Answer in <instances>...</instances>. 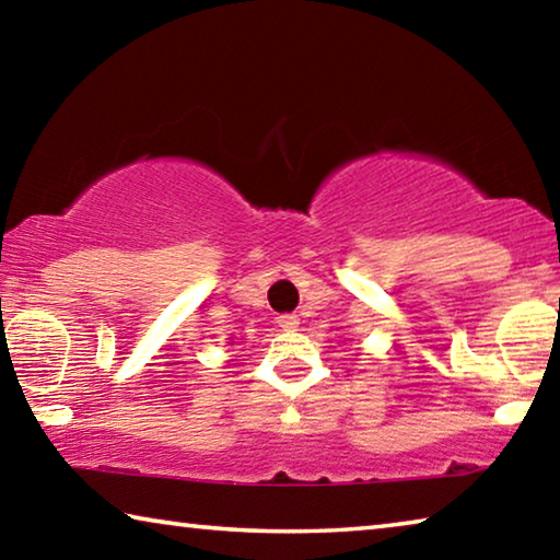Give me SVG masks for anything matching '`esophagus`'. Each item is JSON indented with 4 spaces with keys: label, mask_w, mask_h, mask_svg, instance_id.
I'll list each match as a JSON object with an SVG mask.
<instances>
[{
    "label": "esophagus",
    "mask_w": 560,
    "mask_h": 560,
    "mask_svg": "<svg viewBox=\"0 0 560 560\" xmlns=\"http://www.w3.org/2000/svg\"><path fill=\"white\" fill-rule=\"evenodd\" d=\"M277 324H279V328H283V330H296L301 320H299L296 314H281V316L277 318Z\"/></svg>",
    "instance_id": "esophagus-1"
}]
</instances>
